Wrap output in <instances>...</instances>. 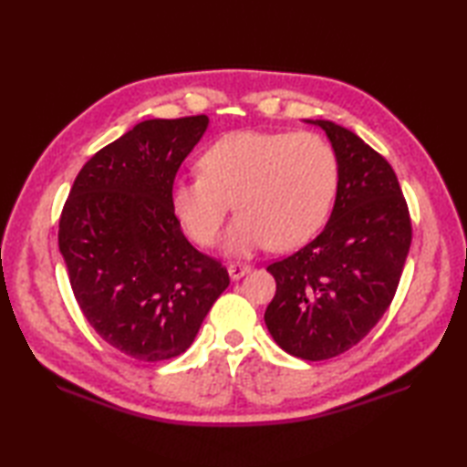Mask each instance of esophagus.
I'll use <instances>...</instances> for the list:
<instances>
[{
  "instance_id": "obj_1",
  "label": "esophagus",
  "mask_w": 467,
  "mask_h": 467,
  "mask_svg": "<svg viewBox=\"0 0 467 467\" xmlns=\"http://www.w3.org/2000/svg\"><path fill=\"white\" fill-rule=\"evenodd\" d=\"M226 271H228V276H231L233 281H239V279H243V276L251 271V266L249 265H239V263H233V265H228L226 266Z\"/></svg>"
}]
</instances>
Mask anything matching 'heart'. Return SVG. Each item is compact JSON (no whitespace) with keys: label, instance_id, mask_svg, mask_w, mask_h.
<instances>
[{"label":"heart","instance_id":"b5f03b06","mask_svg":"<svg viewBox=\"0 0 467 467\" xmlns=\"http://www.w3.org/2000/svg\"><path fill=\"white\" fill-rule=\"evenodd\" d=\"M194 178L172 186L178 224L201 246H211L233 208L223 249L249 256L265 246L299 249L319 233L337 191V158L309 132L234 130L198 156Z\"/></svg>","mask_w":467,"mask_h":467}]
</instances>
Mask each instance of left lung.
<instances>
[{"instance_id": "obj_1", "label": "left lung", "mask_w": 467, "mask_h": 467, "mask_svg": "<svg viewBox=\"0 0 467 467\" xmlns=\"http://www.w3.org/2000/svg\"><path fill=\"white\" fill-rule=\"evenodd\" d=\"M319 126L337 158L329 223L301 251L266 266L276 293L265 311L275 343L306 361L331 359L369 333L389 306L411 244L393 168L355 132Z\"/></svg>"}]
</instances>
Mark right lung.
I'll return each instance as SVG.
<instances>
[{"label":"right lung","instance_id":"right-lung-1","mask_svg":"<svg viewBox=\"0 0 467 467\" xmlns=\"http://www.w3.org/2000/svg\"><path fill=\"white\" fill-rule=\"evenodd\" d=\"M208 122L136 124L84 164L59 218L78 305L106 343L134 359L184 353L231 283L221 263L186 241L171 206L178 168Z\"/></svg>","mask_w":467,"mask_h":467}]
</instances>
